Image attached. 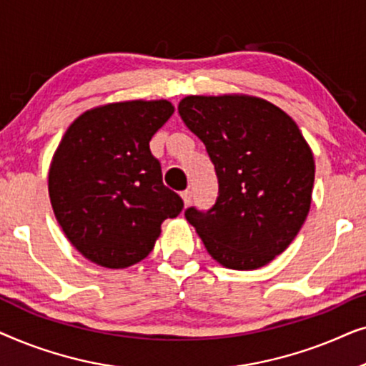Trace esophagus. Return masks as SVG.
<instances>
[{"mask_svg":"<svg viewBox=\"0 0 366 366\" xmlns=\"http://www.w3.org/2000/svg\"><path fill=\"white\" fill-rule=\"evenodd\" d=\"M192 192H189V189H184V192H182V198H183V203H184V207H188L189 203H192Z\"/></svg>","mask_w":366,"mask_h":366,"instance_id":"1","label":"esophagus"}]
</instances>
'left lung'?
<instances>
[{
  "label": "left lung",
  "mask_w": 366,
  "mask_h": 366,
  "mask_svg": "<svg viewBox=\"0 0 366 366\" xmlns=\"http://www.w3.org/2000/svg\"><path fill=\"white\" fill-rule=\"evenodd\" d=\"M178 113L207 148L218 178L208 212H184L223 267L257 269L283 253L312 204L313 153L297 123L247 94L187 97Z\"/></svg>",
  "instance_id": "obj_1"
}]
</instances>
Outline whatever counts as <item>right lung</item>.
Masks as SVG:
<instances>
[{"mask_svg":"<svg viewBox=\"0 0 366 366\" xmlns=\"http://www.w3.org/2000/svg\"><path fill=\"white\" fill-rule=\"evenodd\" d=\"M173 112L167 99L109 103L79 114L64 133L49 167V199L66 238L89 262H142L162 223L183 209L149 152Z\"/></svg>","mask_w":366,"mask_h":366,"instance_id":"add662e5","label":"right lung"}]
</instances>
